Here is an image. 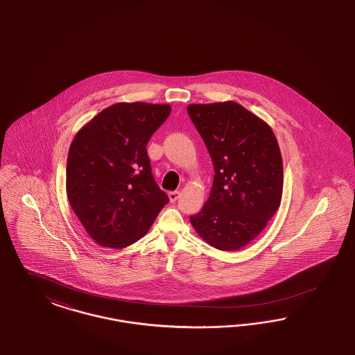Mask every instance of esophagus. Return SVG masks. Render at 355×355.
Listing matches in <instances>:
<instances>
[{
  "label": "esophagus",
  "mask_w": 355,
  "mask_h": 355,
  "mask_svg": "<svg viewBox=\"0 0 355 355\" xmlns=\"http://www.w3.org/2000/svg\"><path fill=\"white\" fill-rule=\"evenodd\" d=\"M179 197H180V192H179V191H173V192L168 193V198H170L171 202H175Z\"/></svg>",
  "instance_id": "esophagus-1"
}]
</instances>
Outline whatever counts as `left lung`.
I'll use <instances>...</instances> for the list:
<instances>
[{
  "label": "left lung",
  "mask_w": 355,
  "mask_h": 355,
  "mask_svg": "<svg viewBox=\"0 0 355 355\" xmlns=\"http://www.w3.org/2000/svg\"><path fill=\"white\" fill-rule=\"evenodd\" d=\"M188 114L209 151V198L191 223L207 243L236 251L261 234L280 207L283 160L267 122L234 101L191 104Z\"/></svg>",
  "instance_id": "left-lung-1"
}]
</instances>
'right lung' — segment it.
I'll return each mask as SVG.
<instances>
[{
  "label": "right lung",
  "mask_w": 355,
  "mask_h": 355,
  "mask_svg": "<svg viewBox=\"0 0 355 355\" xmlns=\"http://www.w3.org/2000/svg\"><path fill=\"white\" fill-rule=\"evenodd\" d=\"M170 113L168 104L119 103L75 135L67 159V196L97 245L130 246L168 202L153 178L146 146Z\"/></svg>",
  "instance_id": "1"
}]
</instances>
